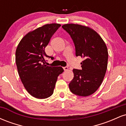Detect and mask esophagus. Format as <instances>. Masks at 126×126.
I'll list each match as a JSON object with an SVG mask.
<instances>
[{"label":"esophagus","mask_w":126,"mask_h":126,"mask_svg":"<svg viewBox=\"0 0 126 126\" xmlns=\"http://www.w3.org/2000/svg\"><path fill=\"white\" fill-rule=\"evenodd\" d=\"M63 69H64V71H67V70H68V69H69V68H68L67 66H66V67H63Z\"/></svg>","instance_id":"esophagus-1"}]
</instances>
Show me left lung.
I'll return each instance as SVG.
<instances>
[{
  "instance_id": "obj_1",
  "label": "left lung",
  "mask_w": 126,
  "mask_h": 126,
  "mask_svg": "<svg viewBox=\"0 0 126 126\" xmlns=\"http://www.w3.org/2000/svg\"><path fill=\"white\" fill-rule=\"evenodd\" d=\"M75 46L76 56L84 59L82 70L74 69V77L69 83L73 94L81 96L92 95L98 89L107 69L108 53L105 42L96 31L86 26L64 24Z\"/></svg>"
}]
</instances>
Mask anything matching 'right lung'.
I'll list each match as a JSON object with an SVG mask.
<instances>
[{
	"label": "right lung",
	"instance_id": "1",
	"mask_svg": "<svg viewBox=\"0 0 126 126\" xmlns=\"http://www.w3.org/2000/svg\"><path fill=\"white\" fill-rule=\"evenodd\" d=\"M61 26L46 24L29 32L22 38L15 53L18 74L24 87L30 95L45 99L53 94L59 75L64 71L59 67L47 66L45 48L50 38Z\"/></svg>",
	"mask_w": 126,
	"mask_h": 126
}]
</instances>
